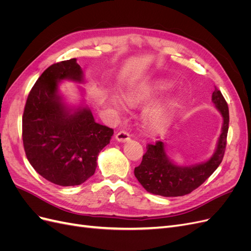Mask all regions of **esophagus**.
I'll use <instances>...</instances> for the list:
<instances>
[{
    "label": "esophagus",
    "instance_id": "1",
    "mask_svg": "<svg viewBox=\"0 0 251 251\" xmlns=\"http://www.w3.org/2000/svg\"><path fill=\"white\" fill-rule=\"evenodd\" d=\"M115 138L119 142H127V141H130V139H131L130 134H128L126 131H120V132H118L115 135Z\"/></svg>",
    "mask_w": 251,
    "mask_h": 251
}]
</instances>
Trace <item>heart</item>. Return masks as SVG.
<instances>
[{
	"label": "heart",
	"mask_w": 251,
	"mask_h": 251,
	"mask_svg": "<svg viewBox=\"0 0 251 251\" xmlns=\"http://www.w3.org/2000/svg\"><path fill=\"white\" fill-rule=\"evenodd\" d=\"M168 89V83L162 81L143 83L128 92L127 100L131 103L151 100L164 93ZM116 102L119 103V101ZM175 110H176V102L173 100H166L151 105L143 113V123L151 131H161L171 124Z\"/></svg>",
	"instance_id": "heart-1"
}]
</instances>
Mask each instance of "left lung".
Instances as JSON below:
<instances>
[{
    "mask_svg": "<svg viewBox=\"0 0 251 251\" xmlns=\"http://www.w3.org/2000/svg\"><path fill=\"white\" fill-rule=\"evenodd\" d=\"M216 109L223 117L221 135L215 153L208 160L189 166L175 164L166 155L162 141L148 144L146 154L134 174L147 192L163 197L184 196L198 188L222 162L229 125L228 105L222 93L216 88L211 96Z\"/></svg>",
    "mask_w": 251,
    "mask_h": 251,
    "instance_id": "left-lung-1",
    "label": "left lung"
}]
</instances>
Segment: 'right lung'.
Listing matches in <instances>:
<instances>
[{"mask_svg":"<svg viewBox=\"0 0 251 251\" xmlns=\"http://www.w3.org/2000/svg\"><path fill=\"white\" fill-rule=\"evenodd\" d=\"M63 80L83 81L76 58L51 65L34 83L23 114V143L28 161L42 177L74 186L93 176L97 156L114 131L97 124L88 107H68L58 90Z\"/></svg>","mask_w":251,"mask_h":251,"instance_id":"add662e5","label":"right lung"}]
</instances>
